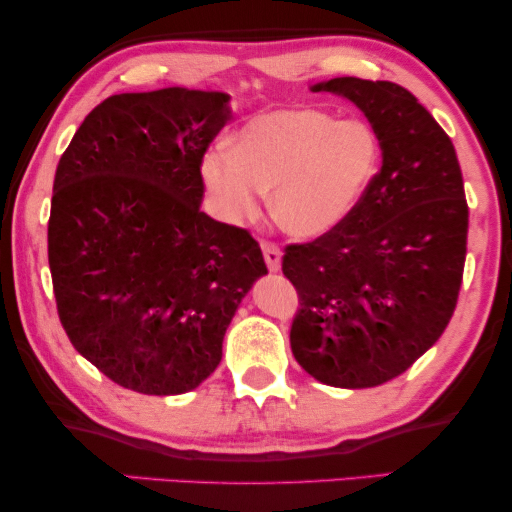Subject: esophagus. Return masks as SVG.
I'll list each match as a JSON object with an SVG mask.
<instances>
[{
  "label": "esophagus",
  "mask_w": 512,
  "mask_h": 512,
  "mask_svg": "<svg viewBox=\"0 0 512 512\" xmlns=\"http://www.w3.org/2000/svg\"><path fill=\"white\" fill-rule=\"evenodd\" d=\"M261 249H263V258H265V265H268V270L277 272L279 265H282V251H279L275 242H263Z\"/></svg>",
  "instance_id": "esophagus-1"
}]
</instances>
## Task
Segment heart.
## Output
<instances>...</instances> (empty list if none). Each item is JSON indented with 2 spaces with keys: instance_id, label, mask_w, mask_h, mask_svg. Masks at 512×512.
<instances>
[{
  "instance_id": "b5f03b06",
  "label": "heart",
  "mask_w": 512,
  "mask_h": 512,
  "mask_svg": "<svg viewBox=\"0 0 512 512\" xmlns=\"http://www.w3.org/2000/svg\"><path fill=\"white\" fill-rule=\"evenodd\" d=\"M380 139L368 121H338L321 109H277L254 116L235 146L202 158V179L228 221L251 219L263 191L286 233L321 237L338 228L373 184Z\"/></svg>"
}]
</instances>
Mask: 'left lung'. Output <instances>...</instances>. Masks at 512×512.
<instances>
[{
  "instance_id": "8db88e82",
  "label": "left lung",
  "mask_w": 512,
  "mask_h": 512,
  "mask_svg": "<svg viewBox=\"0 0 512 512\" xmlns=\"http://www.w3.org/2000/svg\"><path fill=\"white\" fill-rule=\"evenodd\" d=\"M314 90L366 114L382 167L338 228L284 247L282 272L300 303L291 352L331 387H377L405 373L450 324L466 261L464 179L452 139L410 90L354 76Z\"/></svg>"
}]
</instances>
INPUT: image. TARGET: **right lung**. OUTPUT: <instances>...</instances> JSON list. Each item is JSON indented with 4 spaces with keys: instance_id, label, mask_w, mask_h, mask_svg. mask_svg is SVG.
<instances>
[{
    "instance_id": "1",
    "label": "right lung",
    "mask_w": 512,
    "mask_h": 512,
    "mask_svg": "<svg viewBox=\"0 0 512 512\" xmlns=\"http://www.w3.org/2000/svg\"><path fill=\"white\" fill-rule=\"evenodd\" d=\"M228 95H111L86 116L53 181L48 265L60 324L111 382L184 394L214 373L258 277L249 230L200 212L202 158Z\"/></svg>"
}]
</instances>
